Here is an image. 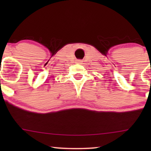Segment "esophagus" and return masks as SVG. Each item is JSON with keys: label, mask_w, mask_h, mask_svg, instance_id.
Instances as JSON below:
<instances>
[{"label": "esophagus", "mask_w": 151, "mask_h": 151, "mask_svg": "<svg viewBox=\"0 0 151 151\" xmlns=\"http://www.w3.org/2000/svg\"><path fill=\"white\" fill-rule=\"evenodd\" d=\"M77 62H78V63H81V62H82V61L79 60H77Z\"/></svg>", "instance_id": "1"}]
</instances>
